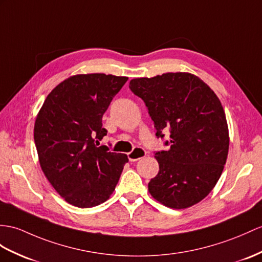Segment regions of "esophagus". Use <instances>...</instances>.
I'll return each instance as SVG.
<instances>
[{"mask_svg":"<svg viewBox=\"0 0 262 262\" xmlns=\"http://www.w3.org/2000/svg\"><path fill=\"white\" fill-rule=\"evenodd\" d=\"M144 156H145V150L142 148H139V146L135 150H132L131 152L127 153V158H129V160L132 162L140 160V159H142Z\"/></svg>","mask_w":262,"mask_h":262,"instance_id":"obj_1","label":"esophagus"}]
</instances>
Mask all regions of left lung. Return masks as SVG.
Wrapping results in <instances>:
<instances>
[{"mask_svg": "<svg viewBox=\"0 0 262 262\" xmlns=\"http://www.w3.org/2000/svg\"><path fill=\"white\" fill-rule=\"evenodd\" d=\"M155 123L157 138L170 131L167 150L155 152L158 174L149 192L169 208L186 209L210 193L218 182L229 150V131L221 102L191 73H164L130 81Z\"/></svg>", "mask_w": 262, "mask_h": 262, "instance_id": "obj_1", "label": "left lung"}]
</instances>
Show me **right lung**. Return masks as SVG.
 <instances>
[{
    "label": "right lung",
    "mask_w": 262,
    "mask_h": 262,
    "mask_svg": "<svg viewBox=\"0 0 262 262\" xmlns=\"http://www.w3.org/2000/svg\"><path fill=\"white\" fill-rule=\"evenodd\" d=\"M126 76H71L48 95L34 124V142L47 179L63 199L79 208L99 206L116 189L123 153L98 146L106 136L102 117Z\"/></svg>",
    "instance_id": "obj_1"
}]
</instances>
